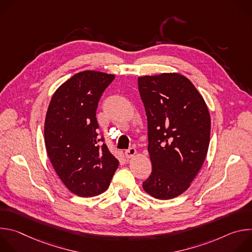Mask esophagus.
<instances>
[{
	"label": "esophagus",
	"instance_id": "1",
	"mask_svg": "<svg viewBox=\"0 0 252 252\" xmlns=\"http://www.w3.org/2000/svg\"><path fill=\"white\" fill-rule=\"evenodd\" d=\"M135 154H136V150H135L134 148H130V149H128V150H126V151L125 152V156H126V158H132Z\"/></svg>",
	"mask_w": 252,
	"mask_h": 252
}]
</instances>
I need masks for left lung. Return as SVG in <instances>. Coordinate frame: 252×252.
Wrapping results in <instances>:
<instances>
[{
  "instance_id": "1",
  "label": "left lung",
  "mask_w": 252,
  "mask_h": 252,
  "mask_svg": "<svg viewBox=\"0 0 252 252\" xmlns=\"http://www.w3.org/2000/svg\"><path fill=\"white\" fill-rule=\"evenodd\" d=\"M148 118L153 171L142 188L158 199L181 195L205 159L210 139L207 105L193 84L177 73L137 79Z\"/></svg>"
}]
</instances>
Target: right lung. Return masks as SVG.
Returning a JSON list of instances; mask_svg holds the SVG:
<instances>
[{
  "instance_id": "right-lung-1",
  "label": "right lung",
  "mask_w": 252,
  "mask_h": 252,
  "mask_svg": "<svg viewBox=\"0 0 252 252\" xmlns=\"http://www.w3.org/2000/svg\"><path fill=\"white\" fill-rule=\"evenodd\" d=\"M114 79L101 71H81L58 88L48 107V156L63 184L82 197L105 191L119 166L98 135L95 118L98 100Z\"/></svg>"
}]
</instances>
